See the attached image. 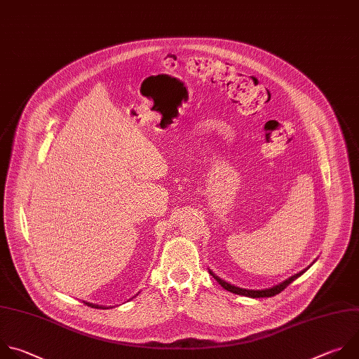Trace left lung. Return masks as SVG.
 Returning a JSON list of instances; mask_svg holds the SVG:
<instances>
[{
  "label": "left lung",
  "mask_w": 359,
  "mask_h": 359,
  "mask_svg": "<svg viewBox=\"0 0 359 359\" xmlns=\"http://www.w3.org/2000/svg\"><path fill=\"white\" fill-rule=\"evenodd\" d=\"M316 260H317V259H316ZM316 260H314L310 266H307L306 269H303L302 271H299L297 274H294V276H292V277H289V278H285L284 281H281V283H278V284L273 285V287L262 289V290H250V289H242V287H238V285L231 284V283H228L226 280H222L219 276L215 274L210 269H208V270H209V274H210L215 280H217L225 290H228V292H231V293H235V294H241V296L252 297V299H260V297H273V296H276V294L281 293L285 287H287V285H289L290 283H293L296 278H299L302 274H304V273H306V271H307V270H309V269L316 263Z\"/></svg>",
  "instance_id": "left-lung-1"
}]
</instances>
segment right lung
<instances>
[{
  "mask_svg": "<svg viewBox=\"0 0 359 359\" xmlns=\"http://www.w3.org/2000/svg\"><path fill=\"white\" fill-rule=\"evenodd\" d=\"M135 296H138V293H137V294H135ZM135 296H134V297H135ZM134 297H133V299H134ZM130 300H131V299H130ZM83 303H85V304H88V306H89V307H95V309H103V310H107V309H111V307H110V306H109V307H106V306H99V304H95V303H89V302H83Z\"/></svg>",
  "mask_w": 359,
  "mask_h": 359,
  "instance_id": "obj_1",
  "label": "right lung"
}]
</instances>
